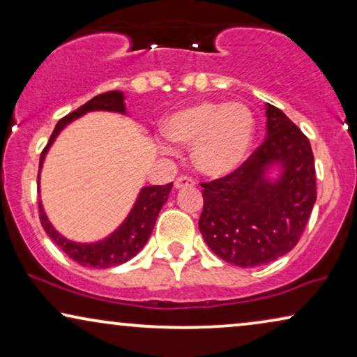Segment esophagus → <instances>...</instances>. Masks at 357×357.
Masks as SVG:
<instances>
[{"mask_svg": "<svg viewBox=\"0 0 357 357\" xmlns=\"http://www.w3.org/2000/svg\"><path fill=\"white\" fill-rule=\"evenodd\" d=\"M195 183H197V182H195V178L188 177V175H180V177L175 178L174 187L175 188H185V187H193Z\"/></svg>", "mask_w": 357, "mask_h": 357, "instance_id": "obj_1", "label": "esophagus"}]
</instances>
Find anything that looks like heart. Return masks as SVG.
<instances>
[{
  "label": "heart",
  "mask_w": 357,
  "mask_h": 357,
  "mask_svg": "<svg viewBox=\"0 0 357 357\" xmlns=\"http://www.w3.org/2000/svg\"><path fill=\"white\" fill-rule=\"evenodd\" d=\"M253 133L255 119L241 102H199L175 112L165 121V135L175 143L192 146L193 164L211 177L232 172L245 159ZM160 148L174 153L165 143Z\"/></svg>",
  "instance_id": "b5f03b06"
}]
</instances>
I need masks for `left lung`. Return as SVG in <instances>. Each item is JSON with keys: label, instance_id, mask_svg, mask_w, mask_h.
Wrapping results in <instances>:
<instances>
[{"label": "left lung", "instance_id": "left-lung-1", "mask_svg": "<svg viewBox=\"0 0 357 357\" xmlns=\"http://www.w3.org/2000/svg\"><path fill=\"white\" fill-rule=\"evenodd\" d=\"M283 164V177L266 182L268 163ZM199 232L224 261L253 268L275 261L299 242L317 199L309 138L278 107H266V138L241 167L203 182Z\"/></svg>", "mask_w": 357, "mask_h": 357}]
</instances>
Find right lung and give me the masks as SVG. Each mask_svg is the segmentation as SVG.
<instances>
[{"label":"right lung","mask_w":357,"mask_h":357,"mask_svg":"<svg viewBox=\"0 0 357 357\" xmlns=\"http://www.w3.org/2000/svg\"><path fill=\"white\" fill-rule=\"evenodd\" d=\"M91 110H110L121 112V114H123V94L119 91L104 92V94L96 96L94 99L86 102V104L81 105L77 110L63 116V119L56 123L50 139H48L47 146L42 151L40 165L47 154V149L50 148L53 139H55L56 135L63 130V126ZM170 188H172V183L153 185V187H146L141 190L139 197L136 199L135 208L131 209L126 221L121 224L110 237H107L105 241L91 243V245L66 241L65 237L60 236V234L52 227V224L48 222L45 214H43L40 202H38V218H40L42 227L45 229L48 237H50L52 241L71 258V260H75L82 266L110 268L128 261L130 258H133L136 253L146 245V242H148L151 232H153L154 229L155 219H158L160 208H162V204L165 202H167Z\"/></svg>","instance_id":"add662e5"}]
</instances>
